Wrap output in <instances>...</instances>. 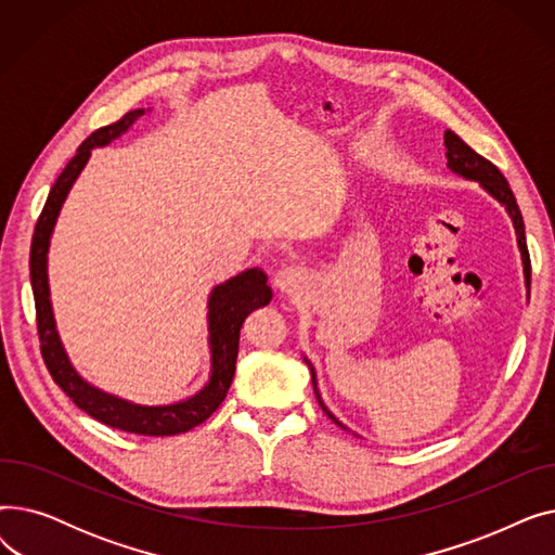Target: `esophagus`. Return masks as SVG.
Instances as JSON below:
<instances>
[{"instance_id": "obj_1", "label": "esophagus", "mask_w": 555, "mask_h": 555, "mask_svg": "<svg viewBox=\"0 0 555 555\" xmlns=\"http://www.w3.org/2000/svg\"><path fill=\"white\" fill-rule=\"evenodd\" d=\"M274 285L281 295L289 299H299L308 293V274L301 268H285L276 274Z\"/></svg>"}]
</instances>
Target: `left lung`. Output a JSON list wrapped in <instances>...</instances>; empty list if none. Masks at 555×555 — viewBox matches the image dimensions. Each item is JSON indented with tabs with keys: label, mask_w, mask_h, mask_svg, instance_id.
Listing matches in <instances>:
<instances>
[{
	"label": "left lung",
	"mask_w": 555,
	"mask_h": 555,
	"mask_svg": "<svg viewBox=\"0 0 555 555\" xmlns=\"http://www.w3.org/2000/svg\"><path fill=\"white\" fill-rule=\"evenodd\" d=\"M446 157H448V168L456 175H461L463 180H473V182H479L481 189L486 193H490L494 199H498L502 207L508 211L511 220H513V227H515V233H517V247H519V254H521V266H524V281H527V287H531V258H529V249H527V236H524V220H521V214H519V207L515 202V195L506 182L504 175L500 172V168L490 164L488 159H483L481 155H477L468 143H465L459 134H454L452 130H446ZM304 362L310 366V373H312V387H314V396L319 400V404H322V410L326 412V416L331 421H335L339 427L348 429L346 425H341L331 412L328 406L324 404L322 396H319V389H317V373L312 369V364L308 362V358H304Z\"/></svg>",
	"instance_id": "left-lung-1"
}]
</instances>
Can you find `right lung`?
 Listing matches in <instances>:
<instances>
[{
    "label": "right lung",
    "mask_w": 555,
    "mask_h": 555,
    "mask_svg": "<svg viewBox=\"0 0 555 555\" xmlns=\"http://www.w3.org/2000/svg\"><path fill=\"white\" fill-rule=\"evenodd\" d=\"M145 109L128 112L121 121L105 126L87 137L72 162L65 170L57 175L55 184L49 191L44 202V209L38 218L34 243H31V285L36 297V314H38V335H40V351L44 364L53 377V383L61 387L76 406L92 418L109 425L114 429H124L130 434L141 436H172L193 429L195 425L207 421L218 406L222 404L233 373H236V358H238V341L241 328L245 324L247 314L254 310L268 306L272 301V287L268 285V274L251 268L229 281L216 285L209 295V351H211V375L209 383L204 385L197 393L170 404H137L124 400L114 393H107L94 385H90L85 377L72 366L61 335L55 331V319L49 297V274H47V260H49V245L51 233L61 216L63 204L82 172L87 159H90L94 149L119 139L124 132L132 128V124L143 116Z\"/></svg>",
    "instance_id": "add662e5"
}]
</instances>
